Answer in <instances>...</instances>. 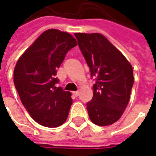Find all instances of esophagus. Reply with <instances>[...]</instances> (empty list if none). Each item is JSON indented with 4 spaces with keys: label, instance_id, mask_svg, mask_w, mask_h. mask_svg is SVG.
Returning a JSON list of instances; mask_svg holds the SVG:
<instances>
[{
    "label": "esophagus",
    "instance_id": "esophagus-1",
    "mask_svg": "<svg viewBox=\"0 0 156 156\" xmlns=\"http://www.w3.org/2000/svg\"><path fill=\"white\" fill-rule=\"evenodd\" d=\"M73 94L74 96H78L79 95V91H73Z\"/></svg>",
    "mask_w": 156,
    "mask_h": 156
}]
</instances>
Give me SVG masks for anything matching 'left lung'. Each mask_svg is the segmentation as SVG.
Returning <instances> with one entry per match:
<instances>
[{"label": "left lung", "mask_w": 156, "mask_h": 156, "mask_svg": "<svg viewBox=\"0 0 156 156\" xmlns=\"http://www.w3.org/2000/svg\"><path fill=\"white\" fill-rule=\"evenodd\" d=\"M78 47L95 78L93 97L87 102L89 117L99 126L118 121L130 99L134 78L126 58L99 33H75Z\"/></svg>", "instance_id": "obj_1"}]
</instances>
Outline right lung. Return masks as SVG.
<instances>
[{"label":"right lung","mask_w":156,"mask_h":156,"mask_svg":"<svg viewBox=\"0 0 156 156\" xmlns=\"http://www.w3.org/2000/svg\"><path fill=\"white\" fill-rule=\"evenodd\" d=\"M76 39L64 31H44L21 55L14 68L13 82L22 104L41 126H60L66 120L73 99L69 91L56 87L57 69Z\"/></svg>","instance_id":"1"}]
</instances>
